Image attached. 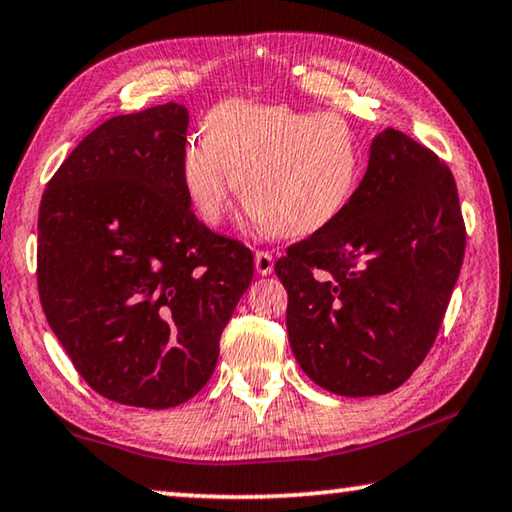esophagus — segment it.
<instances>
[{
    "instance_id": "1",
    "label": "esophagus",
    "mask_w": 512,
    "mask_h": 512,
    "mask_svg": "<svg viewBox=\"0 0 512 512\" xmlns=\"http://www.w3.org/2000/svg\"><path fill=\"white\" fill-rule=\"evenodd\" d=\"M254 265H256V272L261 274V277H268V274H272L274 272V258H272L270 251H256Z\"/></svg>"
}]
</instances>
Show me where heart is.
<instances>
[{
	"mask_svg": "<svg viewBox=\"0 0 512 512\" xmlns=\"http://www.w3.org/2000/svg\"><path fill=\"white\" fill-rule=\"evenodd\" d=\"M362 152L344 117L288 106L226 101L205 138L182 150L180 180L198 219L219 226L233 189L244 212L274 238H309L346 210L358 189Z\"/></svg>",
	"mask_w": 512,
	"mask_h": 512,
	"instance_id": "heart-1",
	"label": "heart"
}]
</instances>
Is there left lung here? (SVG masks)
Instances as JSON below:
<instances>
[{"mask_svg":"<svg viewBox=\"0 0 512 512\" xmlns=\"http://www.w3.org/2000/svg\"><path fill=\"white\" fill-rule=\"evenodd\" d=\"M464 247L450 168L406 133L381 131L346 210L274 265L302 372L342 397L399 388L434 344Z\"/></svg>","mask_w":512,"mask_h":512,"instance_id":"left-lung-1","label":"left lung"}]
</instances>
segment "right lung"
<instances>
[{"mask_svg":"<svg viewBox=\"0 0 512 512\" xmlns=\"http://www.w3.org/2000/svg\"><path fill=\"white\" fill-rule=\"evenodd\" d=\"M187 127L177 103L103 122L64 159L39 210L48 325L99 395L140 409H170L210 381L254 277L251 251L191 212Z\"/></svg>","mask_w":512,"mask_h":512,"instance_id":"right-lung-1","label":"right lung"}]
</instances>
